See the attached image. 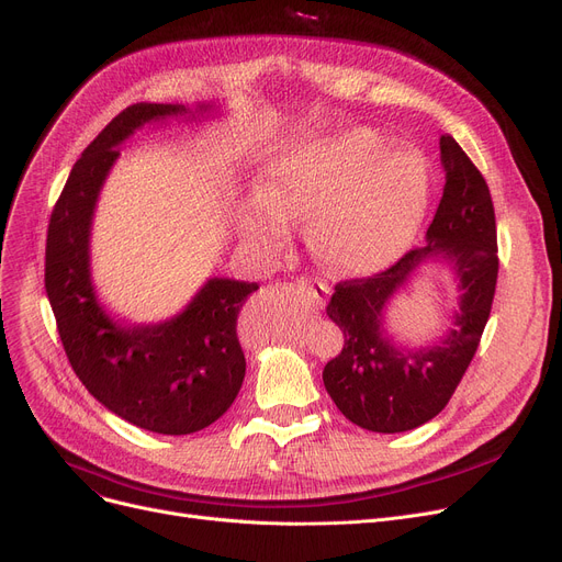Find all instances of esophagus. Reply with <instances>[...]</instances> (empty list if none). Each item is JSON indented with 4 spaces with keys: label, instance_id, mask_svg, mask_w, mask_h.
Instances as JSON below:
<instances>
[{
    "label": "esophagus",
    "instance_id": "34e87169",
    "mask_svg": "<svg viewBox=\"0 0 562 562\" xmlns=\"http://www.w3.org/2000/svg\"><path fill=\"white\" fill-rule=\"evenodd\" d=\"M296 286L303 289V291H307L310 296H312V301H314L318 307L326 305L330 286H328L326 282H323V280H318V278H299V280H296Z\"/></svg>",
    "mask_w": 562,
    "mask_h": 562
}]
</instances>
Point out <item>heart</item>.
Returning <instances> with one entry per match:
<instances>
[{
	"label": "heart",
	"mask_w": 562,
	"mask_h": 562,
	"mask_svg": "<svg viewBox=\"0 0 562 562\" xmlns=\"http://www.w3.org/2000/svg\"><path fill=\"white\" fill-rule=\"evenodd\" d=\"M385 153L387 143L371 130L296 147L263 175L259 204L241 216L244 236L278 250L286 221L312 218L307 241L328 271L382 269L415 236L430 191L419 153Z\"/></svg>",
	"instance_id": "1"
}]
</instances>
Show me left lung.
Masks as SVG:
<instances>
[{
    "label": "left lung",
    "instance_id": "obj_1",
    "mask_svg": "<svg viewBox=\"0 0 562 562\" xmlns=\"http://www.w3.org/2000/svg\"><path fill=\"white\" fill-rule=\"evenodd\" d=\"M439 150L447 187L428 227V244L407 250L385 271L337 282L326 307L344 333V348L323 369V382L341 415L373 432L412 430L447 407L492 312L498 276L492 195L483 172L453 136H441ZM428 256L457 263L463 282L457 330L437 347L401 351L381 333V307Z\"/></svg>",
    "mask_w": 562,
    "mask_h": 562
}]
</instances>
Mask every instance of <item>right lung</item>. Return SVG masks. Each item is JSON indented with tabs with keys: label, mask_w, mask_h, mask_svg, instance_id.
Here are the masks:
<instances>
[{
	"label": "right lung",
	"mask_w": 562,
	"mask_h": 562,
	"mask_svg": "<svg viewBox=\"0 0 562 562\" xmlns=\"http://www.w3.org/2000/svg\"><path fill=\"white\" fill-rule=\"evenodd\" d=\"M182 104L138 102L117 113L86 147L58 195L47 227L45 289L66 356L104 407L159 435H189L223 417L239 394L246 356L239 312L257 282L214 278L193 303L159 326H125L95 299L88 227L117 143Z\"/></svg>",
	"instance_id": "obj_1"
}]
</instances>
